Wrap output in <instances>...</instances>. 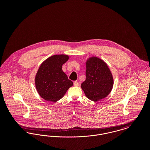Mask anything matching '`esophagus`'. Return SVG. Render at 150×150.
Instances as JSON below:
<instances>
[{
	"instance_id": "obj_1",
	"label": "esophagus",
	"mask_w": 150,
	"mask_h": 150,
	"mask_svg": "<svg viewBox=\"0 0 150 150\" xmlns=\"http://www.w3.org/2000/svg\"><path fill=\"white\" fill-rule=\"evenodd\" d=\"M74 85L75 86H78L79 85V83L78 81H75L74 82Z\"/></svg>"
}]
</instances>
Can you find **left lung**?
I'll use <instances>...</instances> for the list:
<instances>
[{"instance_id":"left-lung-1","label":"left lung","mask_w":150,"mask_h":150,"mask_svg":"<svg viewBox=\"0 0 150 150\" xmlns=\"http://www.w3.org/2000/svg\"><path fill=\"white\" fill-rule=\"evenodd\" d=\"M86 79L81 88L86 97L97 102L106 97L111 92L114 79L107 64L96 57L88 58L86 62Z\"/></svg>"}]
</instances>
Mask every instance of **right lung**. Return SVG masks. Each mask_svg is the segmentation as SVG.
Masks as SVG:
<instances>
[{
	"instance_id": "1",
	"label": "right lung",
	"mask_w": 150,
	"mask_h": 150,
	"mask_svg": "<svg viewBox=\"0 0 150 150\" xmlns=\"http://www.w3.org/2000/svg\"><path fill=\"white\" fill-rule=\"evenodd\" d=\"M69 57L65 54L54 55L40 66L35 78L36 90L40 96L47 101L56 102L61 99L72 81L62 70Z\"/></svg>"
}]
</instances>
